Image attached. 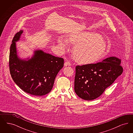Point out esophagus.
Returning a JSON list of instances; mask_svg holds the SVG:
<instances>
[{
  "label": "esophagus",
  "mask_w": 133,
  "mask_h": 133,
  "mask_svg": "<svg viewBox=\"0 0 133 133\" xmlns=\"http://www.w3.org/2000/svg\"><path fill=\"white\" fill-rule=\"evenodd\" d=\"M71 63H70L69 61H65V63H64V66H71Z\"/></svg>",
  "instance_id": "34e87169"
}]
</instances>
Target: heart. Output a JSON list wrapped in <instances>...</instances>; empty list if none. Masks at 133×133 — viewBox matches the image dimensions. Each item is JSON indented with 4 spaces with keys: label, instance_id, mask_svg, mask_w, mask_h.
<instances>
[{
    "label": "heart",
    "instance_id": "b5f03b06",
    "mask_svg": "<svg viewBox=\"0 0 133 133\" xmlns=\"http://www.w3.org/2000/svg\"><path fill=\"white\" fill-rule=\"evenodd\" d=\"M59 49L62 53L69 47L68 43L74 45L72 55L76 62L90 64L99 60L106 53L107 44L101 35L94 32H74L68 35L66 39L59 37Z\"/></svg>",
    "mask_w": 133,
    "mask_h": 133
}]
</instances>
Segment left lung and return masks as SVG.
I'll list each match as a JSON object with an SVG mask.
<instances>
[{
    "label": "left lung",
    "mask_w": 133,
    "mask_h": 133,
    "mask_svg": "<svg viewBox=\"0 0 133 133\" xmlns=\"http://www.w3.org/2000/svg\"><path fill=\"white\" fill-rule=\"evenodd\" d=\"M121 60L110 57L101 62L76 67L74 90L80 98L90 101L97 98L121 75Z\"/></svg>",
    "instance_id": "left-lung-1"
}]
</instances>
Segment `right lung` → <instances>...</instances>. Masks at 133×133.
Returning <instances> with one entry per match:
<instances>
[{
	"mask_svg": "<svg viewBox=\"0 0 133 133\" xmlns=\"http://www.w3.org/2000/svg\"><path fill=\"white\" fill-rule=\"evenodd\" d=\"M23 30L13 37L10 48L9 70L14 82L23 91L36 96L49 93L53 88L58 73L64 65V59L41 50L34 51L29 58L21 59L18 55L16 42Z\"/></svg>",
	"mask_w": 133,
	"mask_h": 133,
	"instance_id": "add662e5",
	"label": "right lung"
}]
</instances>
